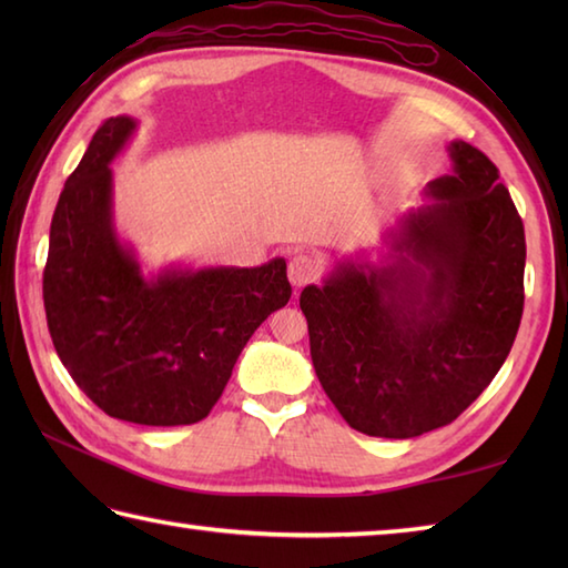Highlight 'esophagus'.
<instances>
[{
	"instance_id": "obj_1",
	"label": "esophagus",
	"mask_w": 568,
	"mask_h": 568,
	"mask_svg": "<svg viewBox=\"0 0 568 568\" xmlns=\"http://www.w3.org/2000/svg\"><path fill=\"white\" fill-rule=\"evenodd\" d=\"M320 273H322L320 261L315 256H310V253H295V256H291V261H287V277H291V283L295 287L315 283Z\"/></svg>"
}]
</instances>
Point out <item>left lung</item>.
<instances>
[{
    "mask_svg": "<svg viewBox=\"0 0 568 568\" xmlns=\"http://www.w3.org/2000/svg\"><path fill=\"white\" fill-rule=\"evenodd\" d=\"M454 171L390 234L393 263L344 261L300 295L324 393L368 437L449 425L508 358L525 305V226L498 168L452 141Z\"/></svg>",
    "mask_w": 568,
    "mask_h": 568,
    "instance_id": "obj_1",
    "label": "left lung"
}]
</instances>
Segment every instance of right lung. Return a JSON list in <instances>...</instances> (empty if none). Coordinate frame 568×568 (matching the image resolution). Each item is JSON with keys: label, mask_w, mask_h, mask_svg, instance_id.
<instances>
[{"label": "right lung", "mask_w": 568, "mask_h": 568, "mask_svg": "<svg viewBox=\"0 0 568 568\" xmlns=\"http://www.w3.org/2000/svg\"><path fill=\"white\" fill-rule=\"evenodd\" d=\"M134 129L131 116L106 119L60 192L43 271L48 332L102 413L149 427L195 425L222 397L251 334L287 305L293 287L283 258L143 277L112 222L110 163Z\"/></svg>", "instance_id": "obj_1"}]
</instances>
